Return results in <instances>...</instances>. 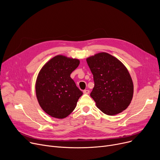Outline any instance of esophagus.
I'll return each instance as SVG.
<instances>
[{
  "label": "esophagus",
  "instance_id": "34e87169",
  "mask_svg": "<svg viewBox=\"0 0 160 160\" xmlns=\"http://www.w3.org/2000/svg\"><path fill=\"white\" fill-rule=\"evenodd\" d=\"M83 93L84 94H89V90H88V89H85V90H83Z\"/></svg>",
  "mask_w": 160,
  "mask_h": 160
}]
</instances>
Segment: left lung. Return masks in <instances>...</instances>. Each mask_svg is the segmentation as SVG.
Returning a JSON list of instances; mask_svg holds the SVG:
<instances>
[{
  "mask_svg": "<svg viewBox=\"0 0 160 160\" xmlns=\"http://www.w3.org/2000/svg\"><path fill=\"white\" fill-rule=\"evenodd\" d=\"M86 61L95 83L90 96L99 110L108 115L126 110L133 93L132 80L126 67L106 52L91 56Z\"/></svg>",
  "mask_w": 160,
  "mask_h": 160,
  "instance_id": "left-lung-1",
  "label": "left lung"
}]
</instances>
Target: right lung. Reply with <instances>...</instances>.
<instances>
[{"mask_svg": "<svg viewBox=\"0 0 160 160\" xmlns=\"http://www.w3.org/2000/svg\"><path fill=\"white\" fill-rule=\"evenodd\" d=\"M80 61L58 55L41 69L36 83V92L41 108L49 115L63 119L74 110L83 93L71 78Z\"/></svg>", "mask_w": 160, "mask_h": 160, "instance_id": "right-lung-1", "label": "right lung"}]
</instances>
